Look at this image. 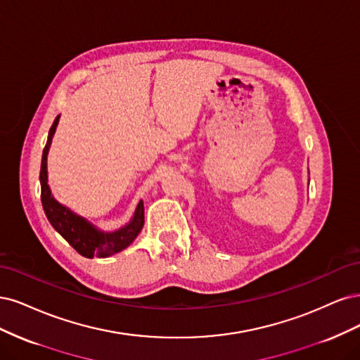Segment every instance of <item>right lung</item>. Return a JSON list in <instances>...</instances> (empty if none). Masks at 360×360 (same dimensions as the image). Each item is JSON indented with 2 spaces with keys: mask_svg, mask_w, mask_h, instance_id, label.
Returning a JSON list of instances; mask_svg holds the SVG:
<instances>
[{
  "mask_svg": "<svg viewBox=\"0 0 360 360\" xmlns=\"http://www.w3.org/2000/svg\"><path fill=\"white\" fill-rule=\"evenodd\" d=\"M60 115L55 118L48 142L43 149L41 157V169H40V185H41V205L46 217H48L52 227L60 233L70 245L86 259L92 257H109L112 254H117L127 248L130 243L141 233L145 223V210L143 202L141 200L130 219L129 224L115 230V231H103L94 224H91L86 218L75 214L67 206L61 205L51 193L48 185V153L52 143V137L55 134Z\"/></svg>",
  "mask_w": 360,
  "mask_h": 360,
  "instance_id": "1",
  "label": "right lung"
}]
</instances>
